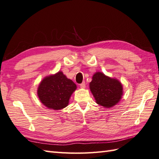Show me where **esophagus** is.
I'll return each instance as SVG.
<instances>
[{"instance_id":"esophagus-1","label":"esophagus","mask_w":159,"mask_h":159,"mask_svg":"<svg viewBox=\"0 0 159 159\" xmlns=\"http://www.w3.org/2000/svg\"><path fill=\"white\" fill-rule=\"evenodd\" d=\"M85 86H86V84H85V83H84V82H83L82 83L80 84V88L84 89V88H85Z\"/></svg>"}]
</instances>
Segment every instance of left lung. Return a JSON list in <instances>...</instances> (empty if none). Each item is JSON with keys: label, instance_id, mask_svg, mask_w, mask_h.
Returning a JSON list of instances; mask_svg holds the SVG:
<instances>
[{"label": "left lung", "instance_id": "obj_1", "mask_svg": "<svg viewBox=\"0 0 159 159\" xmlns=\"http://www.w3.org/2000/svg\"><path fill=\"white\" fill-rule=\"evenodd\" d=\"M89 87L96 103L106 108L116 105L123 95V87L120 81L101 72H97L93 76Z\"/></svg>", "mask_w": 159, "mask_h": 159}]
</instances>
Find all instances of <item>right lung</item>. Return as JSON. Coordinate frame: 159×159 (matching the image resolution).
I'll list each match as a JSON object with an SVG mask.
<instances>
[{"label": "right lung", "mask_w": 159, "mask_h": 159, "mask_svg": "<svg viewBox=\"0 0 159 159\" xmlns=\"http://www.w3.org/2000/svg\"><path fill=\"white\" fill-rule=\"evenodd\" d=\"M76 85L62 72L48 76L41 81L38 95L41 102L49 109L59 110L66 107Z\"/></svg>", "instance_id": "1"}]
</instances>
